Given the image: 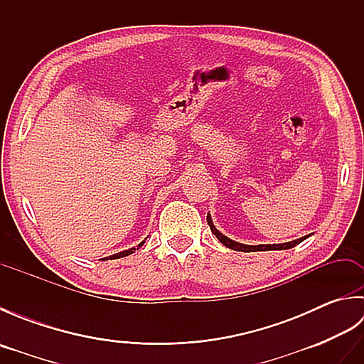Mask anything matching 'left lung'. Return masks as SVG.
<instances>
[{
  "label": "left lung",
  "mask_w": 364,
  "mask_h": 364,
  "mask_svg": "<svg viewBox=\"0 0 364 364\" xmlns=\"http://www.w3.org/2000/svg\"><path fill=\"white\" fill-rule=\"evenodd\" d=\"M206 220H208V225H210L211 231L214 233V236L219 239V241L228 247V249L231 250H237V252H257V250H288V249H292V247H296L297 244H300L301 241H305L306 237H310V235L308 236H304V237H299V239H294V241L291 242H283V244H259V245H247V244H241V242H236L233 241V239L227 237L225 235H222L220 231L214 227L213 223V219H211V214L206 215Z\"/></svg>",
  "instance_id": "obj_1"
}]
</instances>
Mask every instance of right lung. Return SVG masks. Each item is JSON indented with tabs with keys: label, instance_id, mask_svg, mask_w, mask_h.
I'll list each match as a JSON object with an SVG mask.
<instances>
[{
	"label": "right lung",
	"instance_id": "right-lung-1",
	"mask_svg": "<svg viewBox=\"0 0 364 364\" xmlns=\"http://www.w3.org/2000/svg\"><path fill=\"white\" fill-rule=\"evenodd\" d=\"M145 244V241H142L141 244H139L137 247H131V249H128V250H123V252H119V253H114V255H111V257H106V258H102L103 261H107V259H117V258H123V257H128V255H131V253H134L136 250H139L141 249V247Z\"/></svg>",
	"mask_w": 364,
	"mask_h": 364
}]
</instances>
